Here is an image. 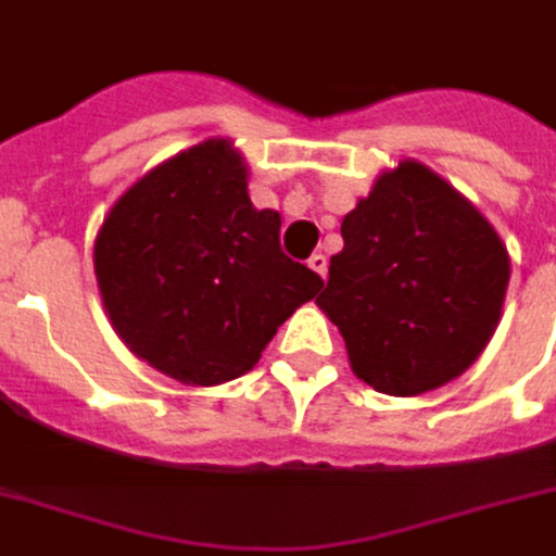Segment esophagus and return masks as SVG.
<instances>
[{"mask_svg": "<svg viewBox=\"0 0 556 556\" xmlns=\"http://www.w3.org/2000/svg\"><path fill=\"white\" fill-rule=\"evenodd\" d=\"M309 267L315 269L317 275H320V278H326V269H329V261H326V255L324 253H315L309 258Z\"/></svg>", "mask_w": 556, "mask_h": 556, "instance_id": "obj_1", "label": "esophagus"}]
</instances>
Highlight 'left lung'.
<instances>
[{"instance_id": "8db88e82", "label": "left lung", "mask_w": 556, "mask_h": 556, "mask_svg": "<svg viewBox=\"0 0 556 556\" xmlns=\"http://www.w3.org/2000/svg\"><path fill=\"white\" fill-rule=\"evenodd\" d=\"M340 232L317 306L343 334L351 371L391 396L462 377L495 334L509 287L495 227L427 165L402 160Z\"/></svg>"}]
</instances>
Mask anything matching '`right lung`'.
<instances>
[{"instance_id":"1","label":"right lung","mask_w":556,"mask_h":556,"mask_svg":"<svg viewBox=\"0 0 556 556\" xmlns=\"http://www.w3.org/2000/svg\"><path fill=\"white\" fill-rule=\"evenodd\" d=\"M278 211H255L230 140H205L123 193L94 239V275L121 340L185 386L258 363L324 278L281 250Z\"/></svg>"}]
</instances>
